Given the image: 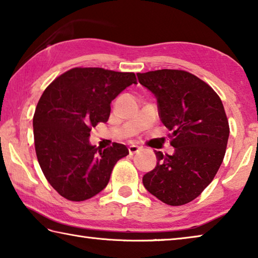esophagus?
<instances>
[{
  "label": "esophagus",
  "mask_w": 258,
  "mask_h": 258,
  "mask_svg": "<svg viewBox=\"0 0 258 258\" xmlns=\"http://www.w3.org/2000/svg\"><path fill=\"white\" fill-rule=\"evenodd\" d=\"M140 150H141V148H140L139 146H135V145H131L128 147V151H130V155H134L137 154V152H139Z\"/></svg>",
  "instance_id": "34e87169"
}]
</instances>
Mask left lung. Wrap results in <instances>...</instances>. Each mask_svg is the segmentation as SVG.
Segmentation results:
<instances>
[{"mask_svg": "<svg viewBox=\"0 0 258 258\" xmlns=\"http://www.w3.org/2000/svg\"><path fill=\"white\" fill-rule=\"evenodd\" d=\"M158 102L159 117L171 133L174 154L155 151L157 165L142 178L146 189L171 206L196 199L223 161L229 121L220 97L207 83L185 71L137 74Z\"/></svg>", "mask_w": 258, "mask_h": 258, "instance_id": "obj_1", "label": "left lung"}]
</instances>
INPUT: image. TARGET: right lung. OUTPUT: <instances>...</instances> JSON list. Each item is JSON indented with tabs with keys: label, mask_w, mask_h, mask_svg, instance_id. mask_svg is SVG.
Returning <instances> with one entry per match:
<instances>
[{
	"label": "right lung",
	"mask_w": 258,
	"mask_h": 258,
	"mask_svg": "<svg viewBox=\"0 0 258 258\" xmlns=\"http://www.w3.org/2000/svg\"><path fill=\"white\" fill-rule=\"evenodd\" d=\"M132 84L134 73L76 67L43 92L33 118L35 151L46 180L63 198L94 197L107 186L117 161L128 155L124 145L101 149L89 138L92 127L108 120L112 100Z\"/></svg>",
	"instance_id": "obj_1"
}]
</instances>
